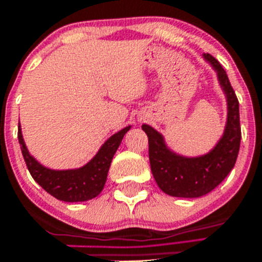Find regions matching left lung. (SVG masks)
<instances>
[{
    "label": "left lung",
    "instance_id": "left-lung-1",
    "mask_svg": "<svg viewBox=\"0 0 262 262\" xmlns=\"http://www.w3.org/2000/svg\"><path fill=\"white\" fill-rule=\"evenodd\" d=\"M217 74L219 83L226 98L228 117L224 134L208 153L185 157L167 146L162 134L149 124H143L149 139V161L151 173L162 191L179 198H198L212 191L233 170L241 145L239 103L228 74L210 54H203Z\"/></svg>",
    "mask_w": 262,
    "mask_h": 262
}]
</instances>
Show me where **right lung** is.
<instances>
[{
  "mask_svg": "<svg viewBox=\"0 0 262 262\" xmlns=\"http://www.w3.org/2000/svg\"><path fill=\"white\" fill-rule=\"evenodd\" d=\"M20 124V123H19ZM131 128L127 126L121 131L112 135L91 161L79 168L71 170H51L39 163L27 148L24 143L21 128L19 126L17 139L20 144L24 161L32 178L38 185L59 201L64 202H84L95 198L103 190L108 176L112 159L126 133Z\"/></svg>",
  "mask_w": 262,
  "mask_h": 262,
  "instance_id": "1",
  "label": "right lung"
}]
</instances>
